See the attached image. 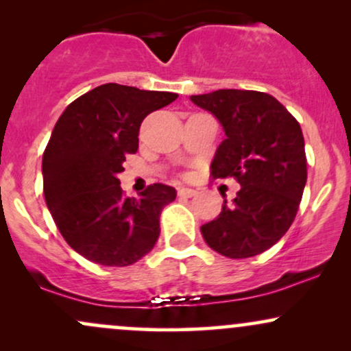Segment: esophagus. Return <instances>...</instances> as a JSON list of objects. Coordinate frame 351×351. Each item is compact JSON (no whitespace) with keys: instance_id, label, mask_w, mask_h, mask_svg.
I'll use <instances>...</instances> for the list:
<instances>
[{"instance_id":"34e87169","label":"esophagus","mask_w":351,"mask_h":351,"mask_svg":"<svg viewBox=\"0 0 351 351\" xmlns=\"http://www.w3.org/2000/svg\"><path fill=\"white\" fill-rule=\"evenodd\" d=\"M198 195L196 189L191 188H178V196H183V198H193V196Z\"/></svg>"}]
</instances>
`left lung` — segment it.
I'll return each instance as SVG.
<instances>
[{
    "instance_id": "1",
    "label": "left lung",
    "mask_w": 351,
    "mask_h": 351,
    "mask_svg": "<svg viewBox=\"0 0 351 351\" xmlns=\"http://www.w3.org/2000/svg\"><path fill=\"white\" fill-rule=\"evenodd\" d=\"M189 99L211 112L226 135L211 162L213 176H234L241 184L201 234L213 251L231 259L267 251L291 228L307 183L299 122L264 92L219 88Z\"/></svg>"
}]
</instances>
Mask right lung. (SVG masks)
<instances>
[{
	"mask_svg": "<svg viewBox=\"0 0 351 351\" xmlns=\"http://www.w3.org/2000/svg\"><path fill=\"white\" fill-rule=\"evenodd\" d=\"M178 95L104 84L80 95L59 117L43 155L44 198L67 244L86 259L125 267L152 251L160 215L175 188L150 184L140 198L123 196L119 173L138 150L143 119Z\"/></svg>",
	"mask_w": 351,
	"mask_h": 351,
	"instance_id": "obj_1",
	"label": "right lung"
}]
</instances>
